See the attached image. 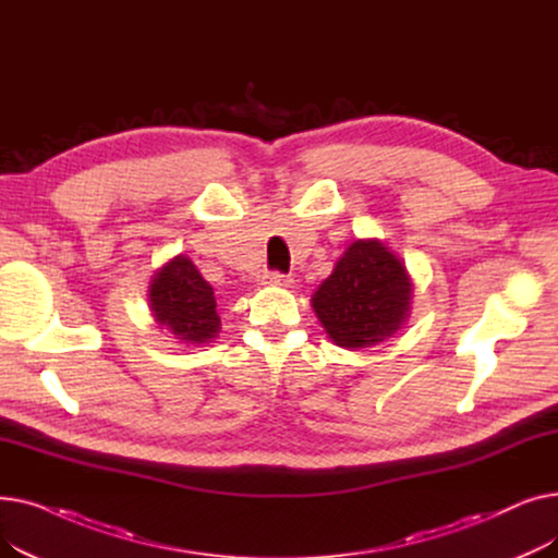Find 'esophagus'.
<instances>
[{
    "mask_svg": "<svg viewBox=\"0 0 558 558\" xmlns=\"http://www.w3.org/2000/svg\"><path fill=\"white\" fill-rule=\"evenodd\" d=\"M262 280H264V284H269V287H289L291 284V276L280 274V271H267L262 276Z\"/></svg>",
    "mask_w": 558,
    "mask_h": 558,
    "instance_id": "obj_1",
    "label": "esophagus"
}]
</instances>
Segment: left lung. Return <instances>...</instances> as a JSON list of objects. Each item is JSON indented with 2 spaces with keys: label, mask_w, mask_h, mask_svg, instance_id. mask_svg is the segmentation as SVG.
Listing matches in <instances>:
<instances>
[{
  "label": "left lung",
  "mask_w": 558,
  "mask_h": 558,
  "mask_svg": "<svg viewBox=\"0 0 558 558\" xmlns=\"http://www.w3.org/2000/svg\"><path fill=\"white\" fill-rule=\"evenodd\" d=\"M412 284L400 259L375 240L353 242L312 307L341 348H368L391 337L409 312Z\"/></svg>",
  "instance_id": "8db88e82"
}]
</instances>
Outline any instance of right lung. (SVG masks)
I'll return each instance as SVG.
<instances>
[{"label": "right lung", "instance_id": "obj_1", "mask_svg": "<svg viewBox=\"0 0 558 558\" xmlns=\"http://www.w3.org/2000/svg\"><path fill=\"white\" fill-rule=\"evenodd\" d=\"M151 310L160 326L175 337L203 343L219 332L213 287L201 278L190 257L179 255L162 267L151 284Z\"/></svg>", "mask_w": 558, "mask_h": 558}]
</instances>
